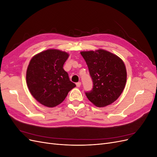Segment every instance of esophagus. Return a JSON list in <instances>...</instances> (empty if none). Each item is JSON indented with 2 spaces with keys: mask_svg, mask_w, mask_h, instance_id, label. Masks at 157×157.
Segmentation results:
<instances>
[{
  "mask_svg": "<svg viewBox=\"0 0 157 157\" xmlns=\"http://www.w3.org/2000/svg\"><path fill=\"white\" fill-rule=\"evenodd\" d=\"M76 85H77V87H80V86H81V82H77V83H76Z\"/></svg>",
  "mask_w": 157,
  "mask_h": 157,
  "instance_id": "34e87169",
  "label": "esophagus"
}]
</instances>
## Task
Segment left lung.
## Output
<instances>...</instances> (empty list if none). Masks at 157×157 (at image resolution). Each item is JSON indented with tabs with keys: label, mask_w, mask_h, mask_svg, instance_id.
<instances>
[{
	"label": "left lung",
	"mask_w": 157,
	"mask_h": 157,
	"mask_svg": "<svg viewBox=\"0 0 157 157\" xmlns=\"http://www.w3.org/2000/svg\"><path fill=\"white\" fill-rule=\"evenodd\" d=\"M88 65L93 82L89 100L98 107H105L121 96L126 82V70L122 60L104 50L80 52Z\"/></svg>",
	"instance_id": "obj_1"
}]
</instances>
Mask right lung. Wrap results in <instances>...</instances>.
I'll return each instance as SVG.
<instances>
[{
	"label": "right lung",
	"instance_id": "right-lung-1",
	"mask_svg": "<svg viewBox=\"0 0 157 157\" xmlns=\"http://www.w3.org/2000/svg\"><path fill=\"white\" fill-rule=\"evenodd\" d=\"M68 57L65 52L50 49L31 59L27 69V84L32 96L42 105H58L76 86L63 68Z\"/></svg>",
	"mask_w": 157,
	"mask_h": 157
}]
</instances>
